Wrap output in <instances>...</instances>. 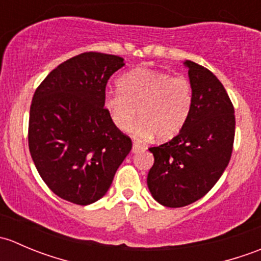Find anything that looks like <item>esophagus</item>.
<instances>
[{
    "instance_id": "esophagus-1",
    "label": "esophagus",
    "mask_w": 261,
    "mask_h": 261,
    "mask_svg": "<svg viewBox=\"0 0 261 261\" xmlns=\"http://www.w3.org/2000/svg\"><path fill=\"white\" fill-rule=\"evenodd\" d=\"M143 149H144L143 145H140V144H139V143H136V141H134V144H133V150H131V151H133L134 154H135V152L141 151V150H143Z\"/></svg>"
}]
</instances>
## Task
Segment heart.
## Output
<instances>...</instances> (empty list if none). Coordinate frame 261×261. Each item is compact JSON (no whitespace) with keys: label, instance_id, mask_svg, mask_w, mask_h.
<instances>
[{"label":"heart","instance_id":"1","mask_svg":"<svg viewBox=\"0 0 261 261\" xmlns=\"http://www.w3.org/2000/svg\"><path fill=\"white\" fill-rule=\"evenodd\" d=\"M118 91L106 92L103 109L120 131H128L136 117L138 138L167 141L184 128L193 109V87L184 77L149 68H135L121 75Z\"/></svg>","mask_w":261,"mask_h":261}]
</instances>
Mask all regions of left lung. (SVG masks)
I'll use <instances>...</instances> for the list:
<instances>
[{
    "instance_id": "1",
    "label": "left lung",
    "mask_w": 261,
    "mask_h": 261,
    "mask_svg": "<svg viewBox=\"0 0 261 261\" xmlns=\"http://www.w3.org/2000/svg\"><path fill=\"white\" fill-rule=\"evenodd\" d=\"M193 87V109L175 138L150 147L154 165L147 174L152 198L165 207H184L208 193L227 168L235 138V110L218 78L186 60Z\"/></svg>"
}]
</instances>
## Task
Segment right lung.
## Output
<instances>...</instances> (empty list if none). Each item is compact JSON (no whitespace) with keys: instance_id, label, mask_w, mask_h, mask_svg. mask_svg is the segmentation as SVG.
Listing matches in <instances>:
<instances>
[{"instance_id":"right-lung-1","label":"right lung","mask_w":261,"mask_h":261,"mask_svg":"<svg viewBox=\"0 0 261 261\" xmlns=\"http://www.w3.org/2000/svg\"><path fill=\"white\" fill-rule=\"evenodd\" d=\"M123 65L117 55L83 53L35 91L29 149L40 177L65 201L87 206L101 199L133 147L103 109L107 81Z\"/></svg>"}]
</instances>
